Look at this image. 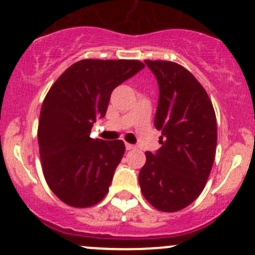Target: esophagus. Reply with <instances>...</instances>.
Returning <instances> with one entry per match:
<instances>
[{
    "label": "esophagus",
    "mask_w": 255,
    "mask_h": 255,
    "mask_svg": "<svg viewBox=\"0 0 255 255\" xmlns=\"http://www.w3.org/2000/svg\"><path fill=\"white\" fill-rule=\"evenodd\" d=\"M135 146L133 145V144H129V143H126V149H127V150H132V149H134Z\"/></svg>",
    "instance_id": "obj_1"
}]
</instances>
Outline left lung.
I'll return each mask as SVG.
<instances>
[{
  "mask_svg": "<svg viewBox=\"0 0 255 255\" xmlns=\"http://www.w3.org/2000/svg\"><path fill=\"white\" fill-rule=\"evenodd\" d=\"M159 85L154 126L160 149L146 151L139 185L146 201L163 212L189 206L204 190L212 169L217 123L202 85L184 66L145 60Z\"/></svg>",
  "mask_w": 255,
  "mask_h": 255,
  "instance_id": "left-lung-1",
  "label": "left lung"
}]
</instances>
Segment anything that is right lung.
<instances>
[{"label": "right lung", "instance_id": "1", "mask_svg": "<svg viewBox=\"0 0 255 255\" xmlns=\"http://www.w3.org/2000/svg\"><path fill=\"white\" fill-rule=\"evenodd\" d=\"M143 68L138 60L85 59L66 69L45 96L38 125L43 174L69 206H94L106 196L126 146L90 133L106 115L113 90Z\"/></svg>", "mask_w": 255, "mask_h": 255}]
</instances>
